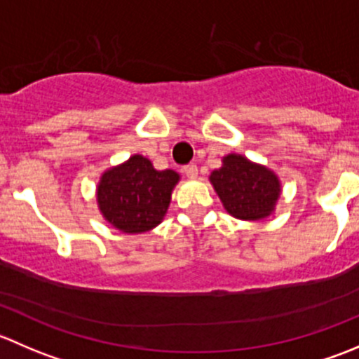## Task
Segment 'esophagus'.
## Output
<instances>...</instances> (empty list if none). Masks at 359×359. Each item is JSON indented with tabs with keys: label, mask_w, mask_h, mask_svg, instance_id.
Returning <instances> with one entry per match:
<instances>
[{
	"label": "esophagus",
	"mask_w": 359,
	"mask_h": 359,
	"mask_svg": "<svg viewBox=\"0 0 359 359\" xmlns=\"http://www.w3.org/2000/svg\"><path fill=\"white\" fill-rule=\"evenodd\" d=\"M182 172L186 173V177H189V179H194V177L198 175V166L194 165V163H189V165L182 166Z\"/></svg>",
	"instance_id": "esophagus-1"
}]
</instances>
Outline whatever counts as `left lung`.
Segmentation results:
<instances>
[{"label":"left lung","mask_w":359,"mask_h":359,"mask_svg":"<svg viewBox=\"0 0 359 359\" xmlns=\"http://www.w3.org/2000/svg\"><path fill=\"white\" fill-rule=\"evenodd\" d=\"M210 182L215 187L224 208L241 220H259L269 215L280 196V180L266 166L247 158L229 154L222 168L213 170Z\"/></svg>","instance_id":"8db88e82"}]
</instances>
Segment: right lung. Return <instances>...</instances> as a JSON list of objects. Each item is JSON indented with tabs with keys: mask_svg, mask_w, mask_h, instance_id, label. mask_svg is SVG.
I'll use <instances>...</instances> for the list:
<instances>
[{
	"mask_svg": "<svg viewBox=\"0 0 359 359\" xmlns=\"http://www.w3.org/2000/svg\"><path fill=\"white\" fill-rule=\"evenodd\" d=\"M179 173L154 170L147 158L135 154L126 163L107 170L99 182L100 212L123 233H146L156 227L170 205Z\"/></svg>",
	"mask_w": 359,
	"mask_h": 359,
	"instance_id": "right-lung-1",
	"label": "right lung"
}]
</instances>
